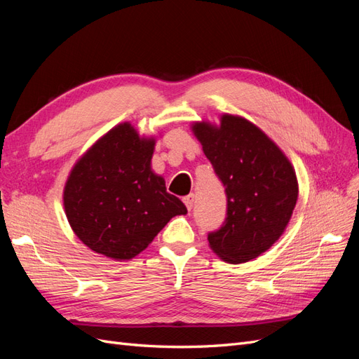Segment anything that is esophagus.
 Instances as JSON below:
<instances>
[{"label":"esophagus","instance_id":"34e87169","mask_svg":"<svg viewBox=\"0 0 359 359\" xmlns=\"http://www.w3.org/2000/svg\"><path fill=\"white\" fill-rule=\"evenodd\" d=\"M182 201H184V203H186L187 210L190 211L193 208V203H194V194H189V196H186Z\"/></svg>","mask_w":359,"mask_h":359}]
</instances>
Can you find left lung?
I'll return each instance as SVG.
<instances>
[{"label": "left lung", "mask_w": 359, "mask_h": 359, "mask_svg": "<svg viewBox=\"0 0 359 359\" xmlns=\"http://www.w3.org/2000/svg\"><path fill=\"white\" fill-rule=\"evenodd\" d=\"M193 132L227 198L224 223L208 233L210 245L226 262H248L285 232L298 199L295 170L245 118L226 114L220 127L196 123Z\"/></svg>", "instance_id": "1"}]
</instances>
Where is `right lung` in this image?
<instances>
[{"instance_id":"add662e5","label":"right lung","mask_w":359,"mask_h":359,"mask_svg":"<svg viewBox=\"0 0 359 359\" xmlns=\"http://www.w3.org/2000/svg\"><path fill=\"white\" fill-rule=\"evenodd\" d=\"M154 139L132 124L109 130L76 163L64 187L73 232L93 252L115 260L137 256L187 208L151 170Z\"/></svg>"}]
</instances>
